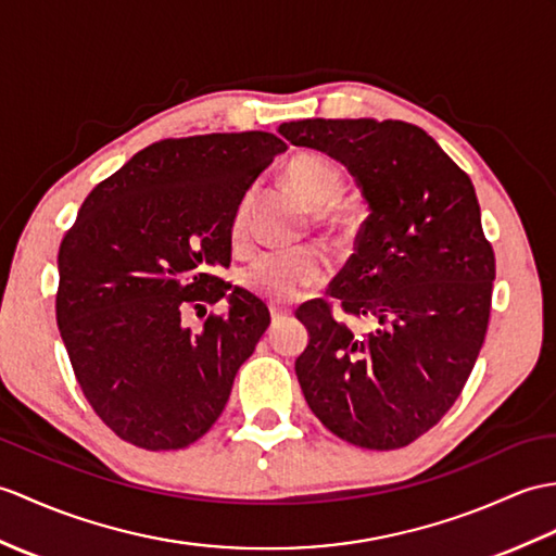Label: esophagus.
Listing matches in <instances>:
<instances>
[{"label":"esophagus","instance_id":"obj_1","mask_svg":"<svg viewBox=\"0 0 556 556\" xmlns=\"http://www.w3.org/2000/svg\"><path fill=\"white\" fill-rule=\"evenodd\" d=\"M291 309L289 307H279V305H269V317H273V321H279L283 317H289Z\"/></svg>","mask_w":556,"mask_h":556}]
</instances>
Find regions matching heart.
<instances>
[{"instance_id":"obj_1","label":"heart","mask_w":556,"mask_h":556,"mask_svg":"<svg viewBox=\"0 0 556 556\" xmlns=\"http://www.w3.org/2000/svg\"><path fill=\"white\" fill-rule=\"evenodd\" d=\"M287 185L293 189L299 199H303L307 205L317 208L315 219L317 223L333 225L341 219V211L337 205H329L331 201L339 199L343 189V177L337 165H331L327 159L315 156V153H301L289 161L287 170ZM326 208L321 210L320 205ZM249 211L251 199H241L237 205L235 215H231L229 235L231 241L241 243L247 239L249 229ZM327 275L325 255L317 249H293V251H265L255 257V261L243 269L241 281L243 287L251 289L253 293L263 295L267 301L275 303H289L293 299L315 287Z\"/></svg>"}]
</instances>
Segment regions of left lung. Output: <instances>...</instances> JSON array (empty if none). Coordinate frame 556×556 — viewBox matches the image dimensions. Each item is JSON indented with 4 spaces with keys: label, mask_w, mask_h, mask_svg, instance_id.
<instances>
[{
    "label": "left lung",
    "mask_w": 556,
    "mask_h": 556,
    "mask_svg": "<svg viewBox=\"0 0 556 556\" xmlns=\"http://www.w3.org/2000/svg\"><path fill=\"white\" fill-rule=\"evenodd\" d=\"M279 135L343 163L369 205L329 295L371 329L353 331L325 301L301 305L309 341L295 377L331 433L405 447L455 405L485 339L495 255L471 179L403 121L307 118Z\"/></svg>",
    "instance_id": "1"
}]
</instances>
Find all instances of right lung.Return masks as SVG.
Returning a JSON list of instances; mask_svg holds the SVG:
<instances>
[{"label": "right lung", "instance_id": "right-lung-1", "mask_svg": "<svg viewBox=\"0 0 556 556\" xmlns=\"http://www.w3.org/2000/svg\"><path fill=\"white\" fill-rule=\"evenodd\" d=\"M287 144L269 132L163 139L85 199L59 249L56 321L101 421L144 450H179L223 415L267 305L215 275L231 215ZM219 298L201 332L181 319Z\"/></svg>", "mask_w": 556, "mask_h": 556}]
</instances>
